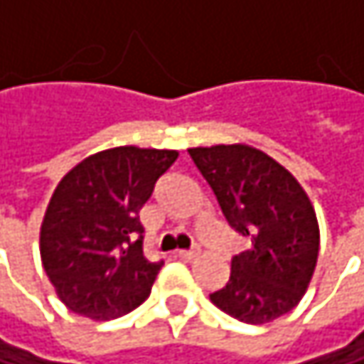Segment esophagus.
I'll list each match as a JSON object with an SVG mask.
<instances>
[{
	"label": "esophagus",
	"mask_w": 364,
	"mask_h": 364,
	"mask_svg": "<svg viewBox=\"0 0 364 364\" xmlns=\"http://www.w3.org/2000/svg\"><path fill=\"white\" fill-rule=\"evenodd\" d=\"M198 255H200L198 251H179V253H177V257H179L181 261H193Z\"/></svg>",
	"instance_id": "obj_1"
}]
</instances>
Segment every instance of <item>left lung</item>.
Here are the masks:
<instances>
[{"instance_id":"left-lung-1","label":"left lung","mask_w":364,"mask_h":364,"mask_svg":"<svg viewBox=\"0 0 364 364\" xmlns=\"http://www.w3.org/2000/svg\"><path fill=\"white\" fill-rule=\"evenodd\" d=\"M187 151L228 223L251 240L232 259L230 282L210 301L249 325L291 312L310 287L321 247L316 210L306 189L282 164L245 143Z\"/></svg>"}]
</instances>
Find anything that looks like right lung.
<instances>
[{"label": "right lung", "instance_id": "right-lung-1", "mask_svg": "<svg viewBox=\"0 0 364 364\" xmlns=\"http://www.w3.org/2000/svg\"><path fill=\"white\" fill-rule=\"evenodd\" d=\"M175 149L122 145L88 156L56 185L41 228V265L58 299L90 321L141 306L162 267L143 255L139 210L175 164Z\"/></svg>", "mask_w": 364, "mask_h": 364}]
</instances>
